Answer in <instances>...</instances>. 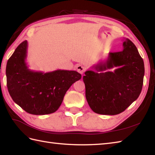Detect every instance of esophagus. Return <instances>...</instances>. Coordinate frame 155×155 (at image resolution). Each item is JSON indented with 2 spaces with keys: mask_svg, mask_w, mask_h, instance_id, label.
<instances>
[{
  "mask_svg": "<svg viewBox=\"0 0 155 155\" xmlns=\"http://www.w3.org/2000/svg\"><path fill=\"white\" fill-rule=\"evenodd\" d=\"M85 69H86V68H85V67L83 65H78L77 67V71L81 74H83V73L85 71Z\"/></svg>",
  "mask_w": 155,
  "mask_h": 155,
  "instance_id": "1",
  "label": "esophagus"
}]
</instances>
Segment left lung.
<instances>
[{"mask_svg":"<svg viewBox=\"0 0 155 155\" xmlns=\"http://www.w3.org/2000/svg\"><path fill=\"white\" fill-rule=\"evenodd\" d=\"M122 51L109 52L94 65L96 71L84 72L86 98L91 108L101 114H120L136 101L141 93L144 75L143 58L136 46L125 38ZM117 67L114 71L109 69Z\"/></svg>","mask_w":155,"mask_h":155,"instance_id":"1","label":"left lung"}]
</instances>
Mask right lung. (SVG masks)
I'll list each match as a JSON object with an SVG mask.
<instances>
[{
	"instance_id": "right-lung-1",
	"label": "right lung",
	"mask_w": 155,
	"mask_h": 155,
	"mask_svg": "<svg viewBox=\"0 0 155 155\" xmlns=\"http://www.w3.org/2000/svg\"><path fill=\"white\" fill-rule=\"evenodd\" d=\"M28 42L23 41L8 60L6 84L13 101L28 113L43 115L58 110L65 93L81 74L75 71H31L26 62Z\"/></svg>"
}]
</instances>
